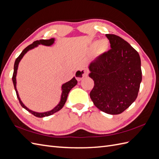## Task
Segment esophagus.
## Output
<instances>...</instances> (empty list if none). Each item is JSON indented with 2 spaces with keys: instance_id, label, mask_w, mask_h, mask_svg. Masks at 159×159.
Masks as SVG:
<instances>
[{
  "instance_id": "esophagus-1",
  "label": "esophagus",
  "mask_w": 159,
  "mask_h": 159,
  "mask_svg": "<svg viewBox=\"0 0 159 159\" xmlns=\"http://www.w3.org/2000/svg\"><path fill=\"white\" fill-rule=\"evenodd\" d=\"M89 70L87 68H80L79 70H76L75 72V77L77 80H80L85 76H87L89 75Z\"/></svg>"
}]
</instances>
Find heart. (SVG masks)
Here are the masks:
<instances>
[{"label": "heart", "instance_id": "heart-1", "mask_svg": "<svg viewBox=\"0 0 159 159\" xmlns=\"http://www.w3.org/2000/svg\"><path fill=\"white\" fill-rule=\"evenodd\" d=\"M96 45V42L93 43V46H95ZM105 47H104V46ZM108 46V41L107 39H101L100 40L98 43V50L99 52H103L105 49H106Z\"/></svg>", "mask_w": 159, "mask_h": 159}]
</instances>
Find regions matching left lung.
<instances>
[{
  "label": "left lung",
  "instance_id": "8db88e82",
  "mask_svg": "<svg viewBox=\"0 0 159 159\" xmlns=\"http://www.w3.org/2000/svg\"><path fill=\"white\" fill-rule=\"evenodd\" d=\"M111 49L89 65V76L94 80L90 97L105 113L117 115L136 100L142 81L139 54L124 39L106 34Z\"/></svg>",
  "mask_w": 159,
  "mask_h": 159
}]
</instances>
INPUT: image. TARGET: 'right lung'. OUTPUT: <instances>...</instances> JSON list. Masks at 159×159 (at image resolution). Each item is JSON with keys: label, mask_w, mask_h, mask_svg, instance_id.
I'll return each instance as SVG.
<instances>
[{"label": "right lung", "mask_w": 159, "mask_h": 159, "mask_svg": "<svg viewBox=\"0 0 159 159\" xmlns=\"http://www.w3.org/2000/svg\"><path fill=\"white\" fill-rule=\"evenodd\" d=\"M54 40H55L54 38H51L50 39H40V40L35 41V42L29 45V46L24 49L23 52L21 53V54H20L18 56V58L16 59L15 62V64H14V72H13V77H12V79H13V84H14L15 90L16 91V94H17V98L19 101V103L24 109H25L27 111L30 112L31 114H33L34 116H35V117H46V116H51L52 114H54V113L60 110V109L63 107L65 103H66L69 92H70L71 89L73 87H74L75 85H76V84H77V80H76L75 77H73V78L70 81H68V82L63 84L62 86V95H61V99H60V103H58V105H57L54 109H52L51 111H49L43 112V113H38V112H35V111H31V110H30V109H28L25 106V105L22 103V101H21V99H20L19 94H18V92H17V88H16V83H17V82H16V75H17L18 65H19L20 60L22 59L23 56L25 55L26 53L30 50H31V49L37 47L38 45H39V44H42V45H44V46H51V45H52L53 43H54Z\"/></svg>", "instance_id": "right-lung-1"}]
</instances>
